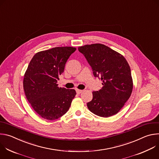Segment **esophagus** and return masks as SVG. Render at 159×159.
Segmentation results:
<instances>
[{"label": "esophagus", "mask_w": 159, "mask_h": 159, "mask_svg": "<svg viewBox=\"0 0 159 159\" xmlns=\"http://www.w3.org/2000/svg\"><path fill=\"white\" fill-rule=\"evenodd\" d=\"M76 91H77V93L78 94H80V93H82L83 92V90H79V89H77V90H76Z\"/></svg>", "instance_id": "1"}]
</instances>
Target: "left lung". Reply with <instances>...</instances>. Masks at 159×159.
<instances>
[{
  "label": "left lung",
  "instance_id": "8db88e82",
  "mask_svg": "<svg viewBox=\"0 0 159 159\" xmlns=\"http://www.w3.org/2000/svg\"><path fill=\"white\" fill-rule=\"evenodd\" d=\"M91 66L95 77L101 79L102 87L93 92L87 107L96 115H115L129 98L133 90L131 69L125 57L104 44H87L78 48Z\"/></svg>",
  "mask_w": 159,
  "mask_h": 159
}]
</instances>
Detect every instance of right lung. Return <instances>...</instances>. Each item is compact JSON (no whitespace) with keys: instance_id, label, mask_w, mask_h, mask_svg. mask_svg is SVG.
I'll list each match as a JSON object with an SVG mask.
<instances>
[{"instance_id":"obj_1","label":"right lung","mask_w":159,"mask_h":159,"mask_svg":"<svg viewBox=\"0 0 159 159\" xmlns=\"http://www.w3.org/2000/svg\"><path fill=\"white\" fill-rule=\"evenodd\" d=\"M75 50L70 47L53 48L36 53L30 62L24 77V90L28 102L43 118L57 120L70 107L75 90L58 87L57 81Z\"/></svg>"}]
</instances>
